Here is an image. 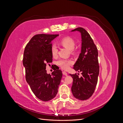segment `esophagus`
Instances as JSON below:
<instances>
[{"instance_id": "obj_1", "label": "esophagus", "mask_w": 123, "mask_h": 123, "mask_svg": "<svg viewBox=\"0 0 123 123\" xmlns=\"http://www.w3.org/2000/svg\"><path fill=\"white\" fill-rule=\"evenodd\" d=\"M62 74H64V75H66V76H67L68 75V74H67V73L66 72H65V71H62Z\"/></svg>"}]
</instances>
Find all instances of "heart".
<instances>
[{
    "mask_svg": "<svg viewBox=\"0 0 123 123\" xmlns=\"http://www.w3.org/2000/svg\"><path fill=\"white\" fill-rule=\"evenodd\" d=\"M60 43L62 45L67 48L68 49L70 50V52H74L75 51H74V48L75 44V41L71 37H65L62 38L61 40ZM51 51L53 56L54 57H56L58 53V49L56 44H52V46H51ZM73 63V61L71 59L64 58H61L57 62V65L64 70H68L70 68V66L72 65Z\"/></svg>",
    "mask_w": 123,
    "mask_h": 123,
    "instance_id": "b5f03b06",
    "label": "heart"
}]
</instances>
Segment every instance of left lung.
<instances>
[{
  "mask_svg": "<svg viewBox=\"0 0 123 123\" xmlns=\"http://www.w3.org/2000/svg\"><path fill=\"white\" fill-rule=\"evenodd\" d=\"M81 33V50L73 69L79 72H81L82 76L79 77L76 73L70 74L73 78L71 91L76 98L84 100L92 95L98 83L99 70L98 51L93 40L85 29L79 27L72 30Z\"/></svg>",
  "mask_w": 123,
  "mask_h": 123,
  "instance_id": "1",
  "label": "left lung"
}]
</instances>
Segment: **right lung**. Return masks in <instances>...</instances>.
I'll return each mask as SVG.
<instances>
[{"label": "right lung", "instance_id": "add662e5", "mask_svg": "<svg viewBox=\"0 0 123 123\" xmlns=\"http://www.w3.org/2000/svg\"><path fill=\"white\" fill-rule=\"evenodd\" d=\"M58 34H40L34 35L26 45L23 56L25 79L33 93L39 99L47 102L57 93L62 76L61 70L51 75L47 73L46 64L52 62V40Z\"/></svg>", "mask_w": 123, "mask_h": 123}]
</instances>
